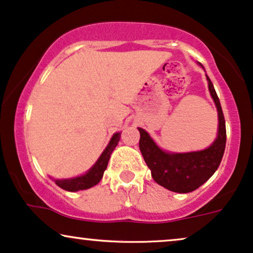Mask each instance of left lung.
I'll return each instance as SVG.
<instances>
[{
    "label": "left lung",
    "mask_w": 253,
    "mask_h": 253,
    "mask_svg": "<svg viewBox=\"0 0 253 253\" xmlns=\"http://www.w3.org/2000/svg\"><path fill=\"white\" fill-rule=\"evenodd\" d=\"M209 88L218 109V137L207 149L185 154H169L160 149L145 130H139V149L151 176L160 186L171 192L189 193L195 191L215 173L224 156L226 145V126L218 94L211 79Z\"/></svg>",
    "instance_id": "obj_1"
}]
</instances>
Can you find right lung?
Returning a JSON list of instances; mask_svg holds the SVG:
<instances>
[{"instance_id": "obj_1", "label": "right lung", "mask_w": 253, "mask_h": 253, "mask_svg": "<svg viewBox=\"0 0 253 253\" xmlns=\"http://www.w3.org/2000/svg\"><path fill=\"white\" fill-rule=\"evenodd\" d=\"M120 138H121L120 132L115 133V135L112 136L111 141H110V143L108 147H106V149L103 151L102 156L98 159L96 165H94L85 175L74 177V179L55 180L56 185L60 187V188L68 192H77V191H80V189H87V188H91V187L96 186L97 183L102 180L104 171H105L106 167H108L110 155H111V153L114 151L116 145H117L118 142H120Z\"/></svg>"}]
</instances>
